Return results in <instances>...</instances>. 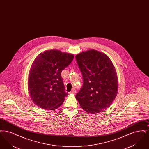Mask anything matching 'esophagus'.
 Instances as JSON below:
<instances>
[{
	"instance_id": "esophagus-1",
	"label": "esophagus",
	"mask_w": 149,
	"mask_h": 149,
	"mask_svg": "<svg viewBox=\"0 0 149 149\" xmlns=\"http://www.w3.org/2000/svg\"><path fill=\"white\" fill-rule=\"evenodd\" d=\"M70 93H71V94H75V93H76V90H75V89H74V88L72 89V91L70 92Z\"/></svg>"
}]
</instances>
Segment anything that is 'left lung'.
<instances>
[{"label":"left lung","instance_id":"left-lung-1","mask_svg":"<svg viewBox=\"0 0 149 149\" xmlns=\"http://www.w3.org/2000/svg\"><path fill=\"white\" fill-rule=\"evenodd\" d=\"M75 58L83 79L75 98L86 112L98 113L109 107L118 92L113 64L106 54L97 50L82 52Z\"/></svg>","mask_w":149,"mask_h":149}]
</instances>
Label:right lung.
Returning <instances> with one entry per match:
<instances>
[{
  "mask_svg": "<svg viewBox=\"0 0 149 149\" xmlns=\"http://www.w3.org/2000/svg\"><path fill=\"white\" fill-rule=\"evenodd\" d=\"M74 55L58 50H48L36 57L29 71L28 82L32 100L44 109L60 106L68 94L65 92L61 72L71 64Z\"/></svg>",
  "mask_w": 149,
  "mask_h": 149,
  "instance_id": "1",
  "label": "right lung"
}]
</instances>
